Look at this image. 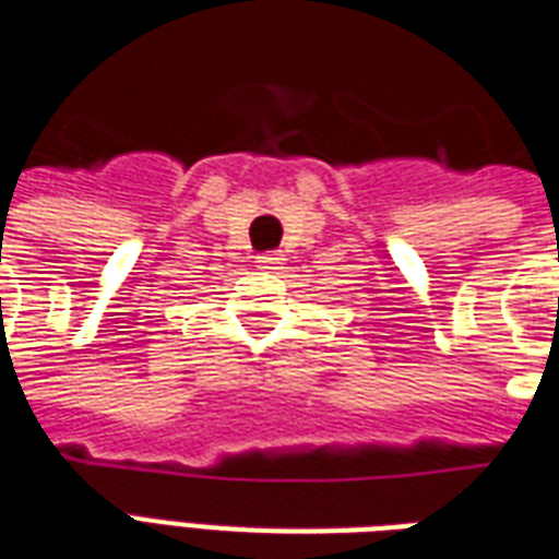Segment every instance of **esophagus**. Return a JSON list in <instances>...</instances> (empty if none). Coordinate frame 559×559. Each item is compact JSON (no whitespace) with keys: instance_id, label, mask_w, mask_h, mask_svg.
Returning <instances> with one entry per match:
<instances>
[{"instance_id":"34e87169","label":"esophagus","mask_w":559,"mask_h":559,"mask_svg":"<svg viewBox=\"0 0 559 559\" xmlns=\"http://www.w3.org/2000/svg\"><path fill=\"white\" fill-rule=\"evenodd\" d=\"M254 263L260 269H266V272H275V269H281V263H284V254H281V251H263V254L254 257Z\"/></svg>"}]
</instances>
